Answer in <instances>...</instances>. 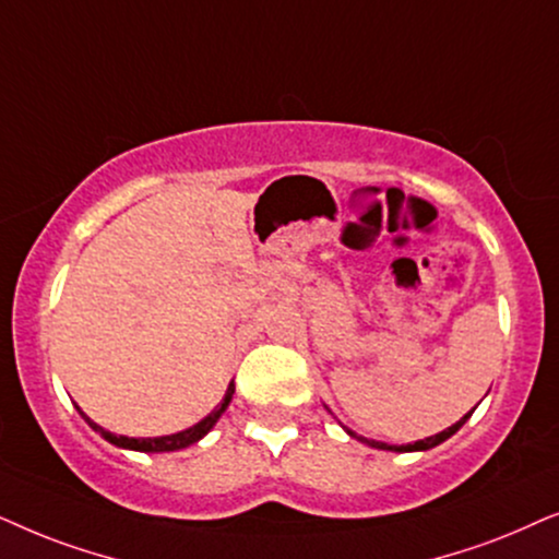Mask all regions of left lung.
<instances>
[{
    "label": "left lung",
    "instance_id": "1",
    "mask_svg": "<svg viewBox=\"0 0 559 559\" xmlns=\"http://www.w3.org/2000/svg\"><path fill=\"white\" fill-rule=\"evenodd\" d=\"M467 416L471 414H465L463 419H460L457 424H452V427H448L444 431H440V435H435V437H427V440H419V442H414V444H385V442H373V440H362V437H357L355 431H349V437H357V440H362L366 444H370V448H378V450H396V452H414V450H429V448H435V444H440V442H444L448 440V437H452L455 435V431L463 427V424L467 421Z\"/></svg>",
    "mask_w": 559,
    "mask_h": 559
}]
</instances>
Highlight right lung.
Segmentation results:
<instances>
[{
	"mask_svg": "<svg viewBox=\"0 0 559 559\" xmlns=\"http://www.w3.org/2000/svg\"><path fill=\"white\" fill-rule=\"evenodd\" d=\"M233 393H235V385H229L227 393H225V399H222V404L214 408V412L206 416V419H202L199 424H193L191 429L178 431V435H168V437H153V440H135V437H117V435H111V431H104L99 424H94L86 414H81V416H84V419L88 421V427L96 429V431H102L104 440H109L111 444H117V448L140 450V452H174V450L189 448V444L202 440L206 431H210L214 424H217L222 412H225V408L229 406V401H233Z\"/></svg>",
	"mask_w": 559,
	"mask_h": 559,
	"instance_id": "right-lung-1",
	"label": "right lung"
}]
</instances>
